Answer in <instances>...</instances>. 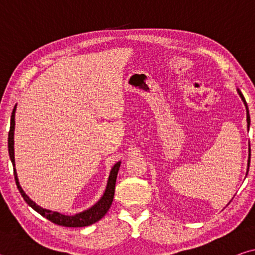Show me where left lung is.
Listing matches in <instances>:
<instances>
[{
	"instance_id": "left-lung-1",
	"label": "left lung",
	"mask_w": 255,
	"mask_h": 255,
	"mask_svg": "<svg viewBox=\"0 0 255 255\" xmlns=\"http://www.w3.org/2000/svg\"><path fill=\"white\" fill-rule=\"evenodd\" d=\"M236 91H237V93H239V96L241 97L242 101H243L244 106H245V109H247V124H248V130H249V129H250V124H251V119H250V114H249V107H248V103H247V101H245V98H244L243 94H242L241 90H240V89H236ZM250 158H251V147H250V143H249V159H248V170H247V174H248V172H249V167H250ZM228 204H230V202H228Z\"/></svg>"
}]
</instances>
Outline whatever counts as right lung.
Masks as SVG:
<instances>
[{"instance_id":"add662e5","label":"right lung","mask_w":255,"mask_h":255,"mask_svg":"<svg viewBox=\"0 0 255 255\" xmlns=\"http://www.w3.org/2000/svg\"><path fill=\"white\" fill-rule=\"evenodd\" d=\"M15 110H16V105L13 108V111H12L11 116V122H10V131H8V138H7V147H8V155H10V159L12 162V165H13V171H14V179L16 187H18L21 196L23 197L24 201L31 207L33 210H36L38 214L44 216L45 218L48 219L51 223L56 224V225L59 226H65V227H84L92 225V224L97 223L98 221L105 216L108 210H109L110 206L112 204V200H114L115 196V187H116V180H117L118 171L120 167V164L122 161H119L112 166L110 171L109 178H108L107 187L105 192H103L102 197L100 200L97 201L92 207H90L84 211H81V213H77L75 215H63L58 213V211H53L49 209H45L37 205L36 202L32 201L30 198L25 195L23 189L21 188L18 174H16L15 170V159H14V129H15Z\"/></svg>"}]
</instances>
